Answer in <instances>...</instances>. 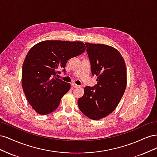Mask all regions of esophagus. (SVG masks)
I'll use <instances>...</instances> for the list:
<instances>
[{
	"label": "esophagus",
	"instance_id": "1",
	"mask_svg": "<svg viewBox=\"0 0 157 157\" xmlns=\"http://www.w3.org/2000/svg\"><path fill=\"white\" fill-rule=\"evenodd\" d=\"M71 86H72L73 88H79L80 87V86H78V85H77V84H71Z\"/></svg>",
	"mask_w": 157,
	"mask_h": 157
}]
</instances>
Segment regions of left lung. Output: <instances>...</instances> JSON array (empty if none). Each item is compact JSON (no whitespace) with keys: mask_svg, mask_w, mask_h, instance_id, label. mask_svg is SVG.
<instances>
[{"mask_svg":"<svg viewBox=\"0 0 157 157\" xmlns=\"http://www.w3.org/2000/svg\"><path fill=\"white\" fill-rule=\"evenodd\" d=\"M85 44L92 74L97 76L98 82L94 86L84 88L78 105L90 119L99 120L111 113L119 103L126 87V67L115 48L101 44Z\"/></svg>","mask_w":157,"mask_h":157,"instance_id":"left-lung-1","label":"left lung"}]
</instances>
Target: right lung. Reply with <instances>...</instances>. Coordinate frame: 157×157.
Returning a JSON list of instances; mask_svg holds the SVG:
<instances>
[{"instance_id":"obj_1","label":"right lung","mask_w":157,"mask_h":157,"mask_svg":"<svg viewBox=\"0 0 157 157\" xmlns=\"http://www.w3.org/2000/svg\"><path fill=\"white\" fill-rule=\"evenodd\" d=\"M86 47L82 42L45 40L28 52L22 67V87L28 102L40 115L58 108L71 84L57 78L69 59L82 54Z\"/></svg>"}]
</instances>
